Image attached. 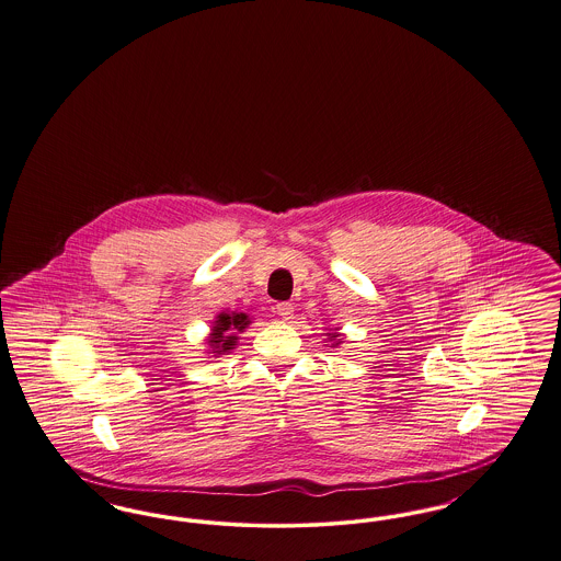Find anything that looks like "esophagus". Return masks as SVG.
I'll list each match as a JSON object with an SVG mask.
<instances>
[{"instance_id": "esophagus-1", "label": "esophagus", "mask_w": 561, "mask_h": 561, "mask_svg": "<svg viewBox=\"0 0 561 561\" xmlns=\"http://www.w3.org/2000/svg\"><path fill=\"white\" fill-rule=\"evenodd\" d=\"M276 314L283 318V320H291L293 318V304L289 301H283V304H276Z\"/></svg>"}]
</instances>
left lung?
<instances>
[{
  "instance_id": "1",
  "label": "left lung",
  "mask_w": 561,
  "mask_h": 561,
  "mask_svg": "<svg viewBox=\"0 0 561 561\" xmlns=\"http://www.w3.org/2000/svg\"><path fill=\"white\" fill-rule=\"evenodd\" d=\"M324 337H327V340H322V342L327 343L329 347H340L343 340H345V335L340 333V329H329V331L324 333Z\"/></svg>"
}]
</instances>
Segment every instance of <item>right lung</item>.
Instances as JSON below:
<instances>
[{
    "instance_id": "right-lung-1",
    "label": "right lung",
    "mask_w": 561,
    "mask_h": 561,
    "mask_svg": "<svg viewBox=\"0 0 561 561\" xmlns=\"http://www.w3.org/2000/svg\"><path fill=\"white\" fill-rule=\"evenodd\" d=\"M253 320L249 314L239 312V310H221L216 320L211 322L209 335H207V354H211L214 358H219L221 354H230V350H234L239 345V333H243L244 329L251 324Z\"/></svg>"
}]
</instances>
